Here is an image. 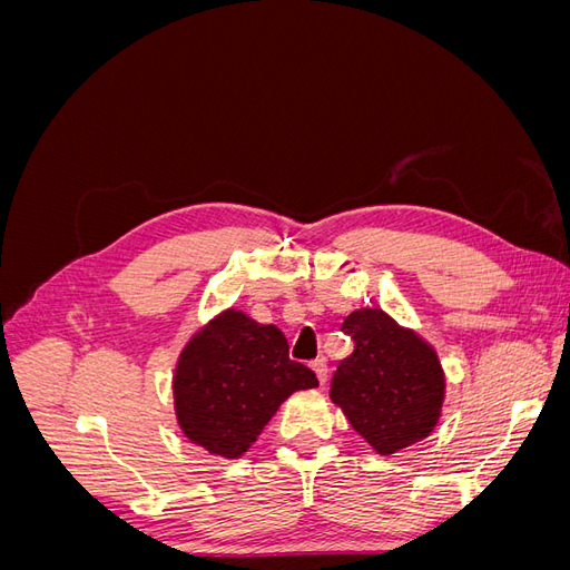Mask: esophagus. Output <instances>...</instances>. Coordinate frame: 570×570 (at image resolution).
Returning <instances> with one entry per match:
<instances>
[{"label": "esophagus", "instance_id": "34e87169", "mask_svg": "<svg viewBox=\"0 0 570 570\" xmlns=\"http://www.w3.org/2000/svg\"><path fill=\"white\" fill-rule=\"evenodd\" d=\"M312 371L316 373L318 383H321V385H325V381H327V364H325V361H323V358L312 361Z\"/></svg>", "mask_w": 570, "mask_h": 570}]
</instances>
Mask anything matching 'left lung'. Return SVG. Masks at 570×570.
I'll return each instance as SVG.
<instances>
[{"label":"left lung","mask_w":570,"mask_h":570,"mask_svg":"<svg viewBox=\"0 0 570 570\" xmlns=\"http://www.w3.org/2000/svg\"><path fill=\"white\" fill-rule=\"evenodd\" d=\"M354 352L340 361L331 400L377 454L421 442L438 425L444 373L435 350L381 308H358L342 323Z\"/></svg>","instance_id":"1"}]
</instances>
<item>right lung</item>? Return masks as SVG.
<instances>
[{
  "label": "right lung",
  "instance_id": "add662e5",
  "mask_svg": "<svg viewBox=\"0 0 570 570\" xmlns=\"http://www.w3.org/2000/svg\"><path fill=\"white\" fill-rule=\"evenodd\" d=\"M316 385V373L289 358L278 327L228 308L178 358L176 416L189 442L239 459L292 392Z\"/></svg>",
  "mask_w": 570,
  "mask_h": 570
}]
</instances>
